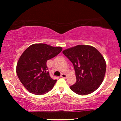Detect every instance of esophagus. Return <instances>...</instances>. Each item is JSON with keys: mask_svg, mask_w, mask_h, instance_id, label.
I'll list each match as a JSON object with an SVG mask.
<instances>
[{"mask_svg": "<svg viewBox=\"0 0 121 121\" xmlns=\"http://www.w3.org/2000/svg\"><path fill=\"white\" fill-rule=\"evenodd\" d=\"M61 77H62V78H66V77H67V76H66V74H65V73H62L61 74Z\"/></svg>", "mask_w": 121, "mask_h": 121, "instance_id": "obj_1", "label": "esophagus"}]
</instances>
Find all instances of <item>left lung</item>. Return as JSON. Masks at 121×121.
Listing matches in <instances>:
<instances>
[{
	"instance_id": "obj_1",
	"label": "left lung",
	"mask_w": 121,
	"mask_h": 121,
	"mask_svg": "<svg viewBox=\"0 0 121 121\" xmlns=\"http://www.w3.org/2000/svg\"><path fill=\"white\" fill-rule=\"evenodd\" d=\"M62 53L73 64L76 82L70 86L72 91L87 95L97 89L104 81L106 64L101 53L94 47L78 45L64 50Z\"/></svg>"
}]
</instances>
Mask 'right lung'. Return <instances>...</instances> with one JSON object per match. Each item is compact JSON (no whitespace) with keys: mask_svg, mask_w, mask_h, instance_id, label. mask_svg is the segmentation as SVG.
I'll use <instances>...</instances> for the list:
<instances>
[{"mask_svg":"<svg viewBox=\"0 0 121 121\" xmlns=\"http://www.w3.org/2000/svg\"><path fill=\"white\" fill-rule=\"evenodd\" d=\"M61 47L46 44H34L27 48L19 58L16 73L24 87L31 93L41 95L53 87L56 80L50 77L47 61L61 52Z\"/></svg>","mask_w":121,"mask_h":121,"instance_id":"right-lung-1","label":"right lung"}]
</instances>
